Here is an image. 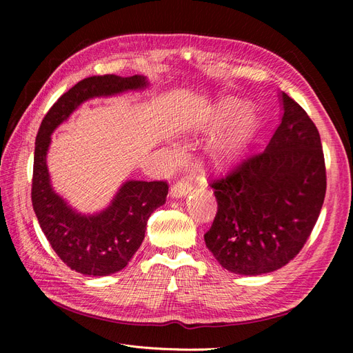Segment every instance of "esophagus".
I'll list each match as a JSON object with an SVG mask.
<instances>
[{
    "label": "esophagus",
    "instance_id": "34e87169",
    "mask_svg": "<svg viewBox=\"0 0 353 353\" xmlns=\"http://www.w3.org/2000/svg\"><path fill=\"white\" fill-rule=\"evenodd\" d=\"M193 187V178L191 176H184L183 179L176 181L172 187V196L174 197H183L185 196L188 191Z\"/></svg>",
    "mask_w": 353,
    "mask_h": 353
}]
</instances>
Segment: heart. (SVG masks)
Returning a JSON list of instances; mask_svg holds the SVG:
<instances>
[{"mask_svg": "<svg viewBox=\"0 0 353 353\" xmlns=\"http://www.w3.org/2000/svg\"><path fill=\"white\" fill-rule=\"evenodd\" d=\"M234 110V109H232ZM232 110H228L231 113ZM253 128V116L250 112H244L239 119L232 123L228 132L222 137L221 148L223 152H231L241 147L248 140Z\"/></svg>", "mask_w": 353, "mask_h": 353, "instance_id": "obj_1", "label": "heart"}]
</instances>
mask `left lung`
Wrapping results in <instances>:
<instances>
[{"label":"left lung","mask_w":353,"mask_h":353,"mask_svg":"<svg viewBox=\"0 0 353 353\" xmlns=\"http://www.w3.org/2000/svg\"><path fill=\"white\" fill-rule=\"evenodd\" d=\"M283 117L262 150L210 179L218 201L208 249L241 275L280 270L302 250L321 212L325 162L311 117L283 92Z\"/></svg>","instance_id":"left-lung-1"}]
</instances>
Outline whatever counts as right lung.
I'll return each mask as SVG.
<instances>
[{
  "label": "right lung",
  "instance_id": "add662e5",
  "mask_svg": "<svg viewBox=\"0 0 353 353\" xmlns=\"http://www.w3.org/2000/svg\"><path fill=\"white\" fill-rule=\"evenodd\" d=\"M144 85L145 79L140 74L131 78L116 74L85 78L52 104L39 126L32 175V205L52 250L70 270L83 275L103 276L125 268L144 240L148 218L166 201L169 185L166 181H128L108 209L95 216H82L50 185L46 163L50 135L82 101Z\"/></svg>",
  "mask_w": 353,
  "mask_h": 353
}]
</instances>
